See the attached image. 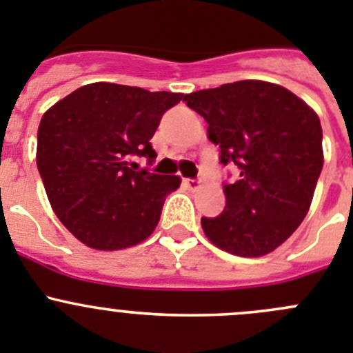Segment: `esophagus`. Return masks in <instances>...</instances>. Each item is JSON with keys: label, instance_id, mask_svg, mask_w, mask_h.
Masks as SVG:
<instances>
[{"label": "esophagus", "instance_id": "esophagus-1", "mask_svg": "<svg viewBox=\"0 0 353 353\" xmlns=\"http://www.w3.org/2000/svg\"><path fill=\"white\" fill-rule=\"evenodd\" d=\"M183 184L186 186L188 190H192V192H196V190L200 188V183L196 179H190V177H184L183 179Z\"/></svg>", "mask_w": 353, "mask_h": 353}]
</instances>
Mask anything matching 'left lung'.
<instances>
[{
	"instance_id": "1",
	"label": "left lung",
	"mask_w": 353,
	"mask_h": 353,
	"mask_svg": "<svg viewBox=\"0 0 353 353\" xmlns=\"http://www.w3.org/2000/svg\"><path fill=\"white\" fill-rule=\"evenodd\" d=\"M208 123L220 163L239 177L223 184V212L202 218L214 246L262 256L283 244L307 214L323 167L322 126L306 101L281 85L239 81L183 98Z\"/></svg>"
}]
</instances>
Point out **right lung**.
I'll use <instances>...</instances> for the list:
<instances>
[{"mask_svg": "<svg viewBox=\"0 0 353 353\" xmlns=\"http://www.w3.org/2000/svg\"><path fill=\"white\" fill-rule=\"evenodd\" d=\"M181 93L93 82L43 114L37 167L54 212L81 243L112 252L148 239L177 176L137 170L157 158L151 139Z\"/></svg>", "mask_w": 353, "mask_h": 353, "instance_id": "add662e5", "label": "right lung"}]
</instances>
